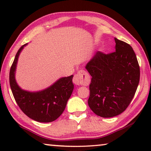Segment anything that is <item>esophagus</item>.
Here are the masks:
<instances>
[{
    "label": "esophagus",
    "instance_id": "obj_1",
    "mask_svg": "<svg viewBox=\"0 0 151 151\" xmlns=\"http://www.w3.org/2000/svg\"><path fill=\"white\" fill-rule=\"evenodd\" d=\"M73 82L76 85L88 86L90 83V78L87 72L82 69L75 74Z\"/></svg>",
    "mask_w": 151,
    "mask_h": 151
}]
</instances>
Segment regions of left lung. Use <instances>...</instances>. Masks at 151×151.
Instances as JSON below:
<instances>
[{
  "mask_svg": "<svg viewBox=\"0 0 151 151\" xmlns=\"http://www.w3.org/2000/svg\"><path fill=\"white\" fill-rule=\"evenodd\" d=\"M115 51H98L86 69L91 76L88 104L102 117L117 116L133 100L139 84L140 70L137 57L128 43L115 38Z\"/></svg>",
  "mask_w": 151,
  "mask_h": 151,
  "instance_id": "8db88e82",
  "label": "left lung"
}]
</instances>
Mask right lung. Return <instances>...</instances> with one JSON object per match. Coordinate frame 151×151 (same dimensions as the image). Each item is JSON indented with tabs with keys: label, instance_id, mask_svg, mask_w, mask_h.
Wrapping results in <instances>:
<instances>
[{
	"label": "right lung",
	"instance_id": "1",
	"mask_svg": "<svg viewBox=\"0 0 151 151\" xmlns=\"http://www.w3.org/2000/svg\"><path fill=\"white\" fill-rule=\"evenodd\" d=\"M27 44L20 47L16 53L9 71V84L16 103L29 118L39 122H51L60 116L73 90V76L62 78L47 89L39 92L23 91L15 80L18 58Z\"/></svg>",
	"mask_w": 151,
	"mask_h": 151
}]
</instances>
